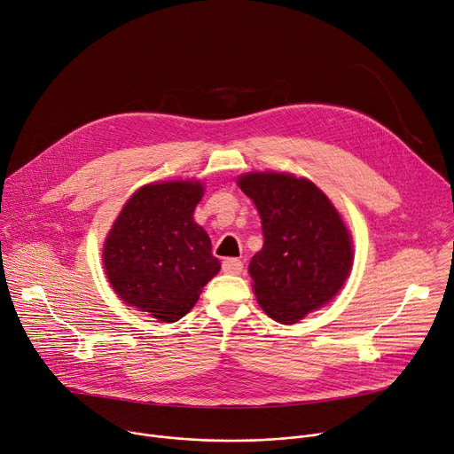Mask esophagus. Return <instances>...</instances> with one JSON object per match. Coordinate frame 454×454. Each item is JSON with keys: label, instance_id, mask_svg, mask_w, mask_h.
Instances as JSON below:
<instances>
[{"label": "esophagus", "instance_id": "esophagus-1", "mask_svg": "<svg viewBox=\"0 0 454 454\" xmlns=\"http://www.w3.org/2000/svg\"><path fill=\"white\" fill-rule=\"evenodd\" d=\"M222 270H223L225 274L238 276V274H241V270H243V263H241L239 260H236V258H229V260H225V262L222 263Z\"/></svg>", "mask_w": 454, "mask_h": 454}]
</instances>
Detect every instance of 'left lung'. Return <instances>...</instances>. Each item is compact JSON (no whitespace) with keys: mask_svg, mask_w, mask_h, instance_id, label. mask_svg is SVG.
Wrapping results in <instances>:
<instances>
[{"mask_svg":"<svg viewBox=\"0 0 454 454\" xmlns=\"http://www.w3.org/2000/svg\"><path fill=\"white\" fill-rule=\"evenodd\" d=\"M238 185L256 204L265 238L248 265L258 303L274 321L297 323L344 285L354 260L348 229L310 180L250 173Z\"/></svg>","mask_w":454,"mask_h":454,"instance_id":"8db88e82","label":"left lung"}]
</instances>
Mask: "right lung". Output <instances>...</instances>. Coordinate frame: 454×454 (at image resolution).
Instances as JSON below:
<instances>
[{"label": "right lung", "instance_id": "add662e5", "mask_svg": "<svg viewBox=\"0 0 454 454\" xmlns=\"http://www.w3.org/2000/svg\"><path fill=\"white\" fill-rule=\"evenodd\" d=\"M201 194L204 185L187 180L140 187L105 243L117 295L164 323L184 317L220 270L207 232L192 220Z\"/></svg>", "mask_w": 454, "mask_h": 454}]
</instances>
